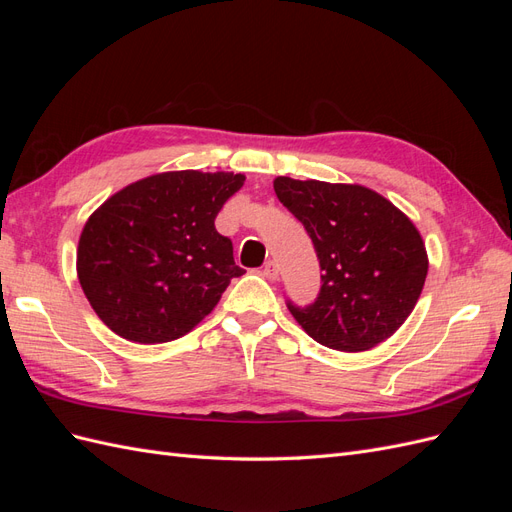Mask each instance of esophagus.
Wrapping results in <instances>:
<instances>
[{
  "instance_id": "34e87169",
  "label": "esophagus",
  "mask_w": 512,
  "mask_h": 512,
  "mask_svg": "<svg viewBox=\"0 0 512 512\" xmlns=\"http://www.w3.org/2000/svg\"><path fill=\"white\" fill-rule=\"evenodd\" d=\"M262 275H265L267 280H277V277H280V271H277V265L273 260L265 262V267H262Z\"/></svg>"
}]
</instances>
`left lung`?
<instances>
[{"mask_svg":"<svg viewBox=\"0 0 512 512\" xmlns=\"http://www.w3.org/2000/svg\"><path fill=\"white\" fill-rule=\"evenodd\" d=\"M280 203L320 260L318 299L290 314L318 344L361 352L389 339L421 297L429 260L421 232L391 200L356 183L277 177Z\"/></svg>","mask_w":512,"mask_h":512,"instance_id":"8db88e82","label":"left lung"}]
</instances>
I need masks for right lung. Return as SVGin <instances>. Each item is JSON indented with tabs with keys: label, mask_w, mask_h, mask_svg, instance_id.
Returning <instances> with one entry per match:
<instances>
[{
	"label": "right lung",
	"mask_w": 512,
	"mask_h": 512,
	"mask_svg": "<svg viewBox=\"0 0 512 512\" xmlns=\"http://www.w3.org/2000/svg\"><path fill=\"white\" fill-rule=\"evenodd\" d=\"M243 181L173 170L126 185L89 215L76 273L108 329L130 342L164 344L211 314L232 277L245 273L230 239L215 230Z\"/></svg>",
	"instance_id": "add662e5"
}]
</instances>
